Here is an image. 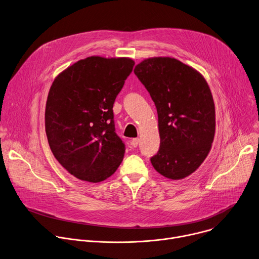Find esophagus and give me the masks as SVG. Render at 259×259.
Listing matches in <instances>:
<instances>
[{"label":"esophagus","mask_w":259,"mask_h":259,"mask_svg":"<svg viewBox=\"0 0 259 259\" xmlns=\"http://www.w3.org/2000/svg\"><path fill=\"white\" fill-rule=\"evenodd\" d=\"M131 145H132L134 148L138 147V145H139V139H133L132 142H131Z\"/></svg>","instance_id":"34e87169"}]
</instances>
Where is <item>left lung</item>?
Instances as JSON below:
<instances>
[{"label":"left lung","mask_w":259,"mask_h":259,"mask_svg":"<svg viewBox=\"0 0 259 259\" xmlns=\"http://www.w3.org/2000/svg\"><path fill=\"white\" fill-rule=\"evenodd\" d=\"M158 114L160 148L151 163L161 176L182 180L207 157L215 133V107L203 75L170 57L143 60L134 70Z\"/></svg>","instance_id":"obj_1"}]
</instances>
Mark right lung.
I'll use <instances>...</instances> for the list:
<instances>
[{
    "label": "right lung",
    "instance_id": "obj_1",
    "mask_svg": "<svg viewBox=\"0 0 259 259\" xmlns=\"http://www.w3.org/2000/svg\"><path fill=\"white\" fill-rule=\"evenodd\" d=\"M134 65L126 57H88L59 73L50 88L45 112L49 146L78 180L104 181L123 159L125 146L115 133L112 108Z\"/></svg>",
    "mask_w": 259,
    "mask_h": 259
}]
</instances>
